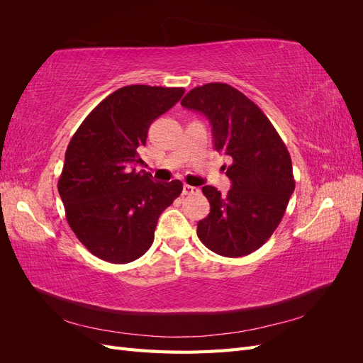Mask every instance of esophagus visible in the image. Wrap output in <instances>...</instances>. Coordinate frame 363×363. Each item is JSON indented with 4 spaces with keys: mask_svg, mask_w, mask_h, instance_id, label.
<instances>
[{
    "mask_svg": "<svg viewBox=\"0 0 363 363\" xmlns=\"http://www.w3.org/2000/svg\"><path fill=\"white\" fill-rule=\"evenodd\" d=\"M196 192H199V189L194 188V186H189V184L183 186V195H191V194H196Z\"/></svg>",
    "mask_w": 363,
    "mask_h": 363,
    "instance_id": "esophagus-1",
    "label": "esophagus"
}]
</instances>
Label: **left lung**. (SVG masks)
I'll return each instance as SVG.
<instances>
[{
    "label": "left lung",
    "instance_id": "obj_1",
    "mask_svg": "<svg viewBox=\"0 0 363 363\" xmlns=\"http://www.w3.org/2000/svg\"><path fill=\"white\" fill-rule=\"evenodd\" d=\"M182 106L207 118L213 148L232 159L223 167L232 182L227 195L203 186L211 213L196 235L219 256H247L267 242L286 211L295 189L289 151L265 113L230 84L194 87Z\"/></svg>",
    "mask_w": 363,
    "mask_h": 363
}]
</instances>
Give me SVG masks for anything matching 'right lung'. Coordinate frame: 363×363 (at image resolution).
<instances>
[{"label": "right lung", "mask_w": 363, "mask_h": 363, "mask_svg": "<svg viewBox=\"0 0 363 363\" xmlns=\"http://www.w3.org/2000/svg\"><path fill=\"white\" fill-rule=\"evenodd\" d=\"M183 87L124 86L77 128L57 183L68 224L94 256L128 263L155 240L160 213L183 191L180 180L152 182L138 171V147L152 121L183 96Z\"/></svg>", "instance_id": "1"}]
</instances>
